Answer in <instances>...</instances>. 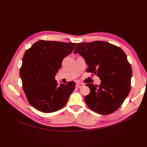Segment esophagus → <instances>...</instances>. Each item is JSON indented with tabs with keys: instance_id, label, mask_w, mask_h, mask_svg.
<instances>
[{
	"instance_id": "obj_1",
	"label": "esophagus",
	"mask_w": 147,
	"mask_h": 147,
	"mask_svg": "<svg viewBox=\"0 0 147 147\" xmlns=\"http://www.w3.org/2000/svg\"><path fill=\"white\" fill-rule=\"evenodd\" d=\"M84 86V84L83 83H77L76 84V87L78 88H82Z\"/></svg>"
}]
</instances>
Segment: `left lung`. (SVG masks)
I'll return each instance as SVG.
<instances>
[{"label": "left lung", "mask_w": 147, "mask_h": 147, "mask_svg": "<svg viewBox=\"0 0 147 147\" xmlns=\"http://www.w3.org/2000/svg\"><path fill=\"white\" fill-rule=\"evenodd\" d=\"M85 59L86 72L97 75L101 80L99 86L86 85L90 92L84 97L89 108L100 115L117 110L131 91V66L122 49L110 43L95 41L79 43L75 48Z\"/></svg>", "instance_id": "left-lung-1"}]
</instances>
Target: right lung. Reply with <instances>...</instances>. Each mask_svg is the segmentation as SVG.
Wrapping results in <instances>:
<instances>
[{
    "label": "right lung",
    "mask_w": 147,
    "mask_h": 147,
    "mask_svg": "<svg viewBox=\"0 0 147 147\" xmlns=\"http://www.w3.org/2000/svg\"><path fill=\"white\" fill-rule=\"evenodd\" d=\"M75 43L39 40L26 51L20 70L23 88L30 104L42 112L63 108L75 88L74 82L59 84L55 77L62 61Z\"/></svg>",
    "instance_id": "add662e5"
}]
</instances>
